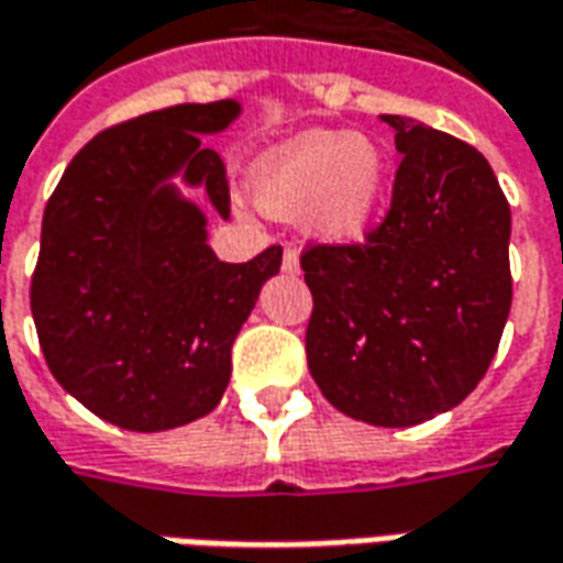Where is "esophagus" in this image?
I'll return each mask as SVG.
<instances>
[{
    "mask_svg": "<svg viewBox=\"0 0 563 563\" xmlns=\"http://www.w3.org/2000/svg\"><path fill=\"white\" fill-rule=\"evenodd\" d=\"M283 271H286V274H298V253L289 250V246L283 250Z\"/></svg>",
    "mask_w": 563,
    "mask_h": 563,
    "instance_id": "34e87169",
    "label": "esophagus"
}]
</instances>
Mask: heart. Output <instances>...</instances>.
Here are the masks:
<instances>
[{"label": "heart", "mask_w": 563, "mask_h": 563, "mask_svg": "<svg viewBox=\"0 0 563 563\" xmlns=\"http://www.w3.org/2000/svg\"><path fill=\"white\" fill-rule=\"evenodd\" d=\"M387 155L365 136L308 131L265 155L255 203L274 219H308L329 243L363 241L387 188Z\"/></svg>", "instance_id": "1"}]
</instances>
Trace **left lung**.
Listing matches in <instances>:
<instances>
[{
	"label": "left lung",
	"mask_w": 563,
	"mask_h": 563,
	"mask_svg": "<svg viewBox=\"0 0 563 563\" xmlns=\"http://www.w3.org/2000/svg\"><path fill=\"white\" fill-rule=\"evenodd\" d=\"M402 155L384 222L363 243L301 253L313 295L308 368L372 427H415L485 377L512 308V213L485 155L415 118L380 115Z\"/></svg>",
	"instance_id": "left-lung-1"
}]
</instances>
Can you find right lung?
<instances>
[{"instance_id":"obj_1","label":"right lung","mask_w":563,"mask_h":563,"mask_svg":"<svg viewBox=\"0 0 563 563\" xmlns=\"http://www.w3.org/2000/svg\"><path fill=\"white\" fill-rule=\"evenodd\" d=\"M238 115V100L183 103L97 133L45 207L30 286L38 344L63 390L121 430L210 415L231 377V344L280 271V246L219 262L203 210L170 183L203 186L228 219L225 161L200 136Z\"/></svg>"}]
</instances>
